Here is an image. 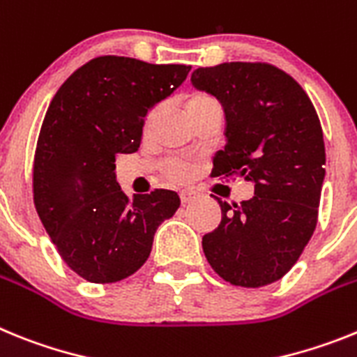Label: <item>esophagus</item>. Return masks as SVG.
<instances>
[{
	"instance_id": "1",
	"label": "esophagus",
	"mask_w": 357,
	"mask_h": 357,
	"mask_svg": "<svg viewBox=\"0 0 357 357\" xmlns=\"http://www.w3.org/2000/svg\"><path fill=\"white\" fill-rule=\"evenodd\" d=\"M179 197H181L183 204H187V203H190L194 197H196V192H194V190H181V192H179Z\"/></svg>"
}]
</instances>
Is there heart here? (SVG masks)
I'll return each instance as SVG.
<instances>
[{"mask_svg":"<svg viewBox=\"0 0 357 357\" xmlns=\"http://www.w3.org/2000/svg\"><path fill=\"white\" fill-rule=\"evenodd\" d=\"M217 104L210 95H204V93H196V95H192L187 102V111L197 109V107H203V105H212ZM165 172L170 179H174V181H185V179L190 178V167L187 163H183V161H170L167 163Z\"/></svg>","mask_w":357,"mask_h":357,"instance_id":"obj_1","label":"heart"}]
</instances>
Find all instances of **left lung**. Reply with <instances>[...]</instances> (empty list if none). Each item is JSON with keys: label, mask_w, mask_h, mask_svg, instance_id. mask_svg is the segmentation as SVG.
I'll return each mask as SVG.
<instances>
[{"label": "left lung", "mask_w": 357, "mask_h": 357, "mask_svg": "<svg viewBox=\"0 0 357 357\" xmlns=\"http://www.w3.org/2000/svg\"><path fill=\"white\" fill-rule=\"evenodd\" d=\"M190 80L225 109L226 145L212 176L255 185L241 204L215 197L221 225L203 237L204 257L234 286H268L293 268L316 228L325 178L320 119L302 86L273 64L197 68Z\"/></svg>", "instance_id": "8db88e82"}]
</instances>
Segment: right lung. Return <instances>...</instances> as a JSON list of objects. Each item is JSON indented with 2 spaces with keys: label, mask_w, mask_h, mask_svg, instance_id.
<instances>
[{
  "label": "right lung",
  "mask_w": 357,
  "mask_h": 357,
  "mask_svg": "<svg viewBox=\"0 0 357 357\" xmlns=\"http://www.w3.org/2000/svg\"><path fill=\"white\" fill-rule=\"evenodd\" d=\"M190 66L119 55L91 59L66 79L43 120L33 160V203L59 255L93 284H113L144 266L158 226L179 196L127 197L116 154L138 151L145 116L187 79Z\"/></svg>",
  "instance_id": "obj_1"
}]
</instances>
